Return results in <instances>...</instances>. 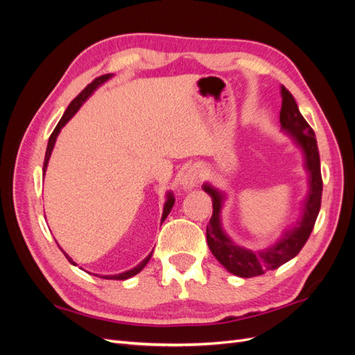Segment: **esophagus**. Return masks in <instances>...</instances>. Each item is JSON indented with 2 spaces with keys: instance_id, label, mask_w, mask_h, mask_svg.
<instances>
[{
  "instance_id": "obj_1",
  "label": "esophagus",
  "mask_w": 355,
  "mask_h": 355,
  "mask_svg": "<svg viewBox=\"0 0 355 355\" xmlns=\"http://www.w3.org/2000/svg\"><path fill=\"white\" fill-rule=\"evenodd\" d=\"M200 171L201 170H200L198 166H192V167L185 168L184 171H182V175H180V185L184 187L185 189H192V188H194L200 182V178H201Z\"/></svg>"
}]
</instances>
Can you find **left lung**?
Returning <instances> with one entry per match:
<instances>
[{
  "label": "left lung",
  "instance_id": "1",
  "mask_svg": "<svg viewBox=\"0 0 355 355\" xmlns=\"http://www.w3.org/2000/svg\"><path fill=\"white\" fill-rule=\"evenodd\" d=\"M282 111L280 124L287 135L295 139V142L302 148L305 154V168L309 171V191L304 202L302 218L295 227L284 232L283 239L277 241L270 249L253 252L234 244L220 227V210L225 196L209 184H204L202 189L207 192L213 201V213L207 225V244L213 256L235 275L250 278L262 275L266 271L277 270L283 263L302 250L306 240L315 225L320 206L321 192H323V179L320 170V154L314 130L299 112L297 103L284 85H282Z\"/></svg>",
  "mask_w": 355,
  "mask_h": 355
}]
</instances>
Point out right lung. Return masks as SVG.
I'll list each match as a JSON object with an SVG mask.
<instances>
[{
    "instance_id": "1",
    "label": "right lung",
    "mask_w": 355,
    "mask_h": 355,
    "mask_svg": "<svg viewBox=\"0 0 355 355\" xmlns=\"http://www.w3.org/2000/svg\"><path fill=\"white\" fill-rule=\"evenodd\" d=\"M112 77V73H106V75H101V77H98V78H94L87 87H85L77 98H75L71 103H69V106H68V110L65 111V114L62 115V118H60V121L58 123V125H56V128L55 130H53V133L50 135V139H49V144H47V151H46V158H44V166H42V171H44L46 173V168H47V163H49V159H50V155H51V151H53V146H55V142H56V137H58V135H59V132H60V128L65 125L71 118L73 116V114L77 112L78 110H80V106L85 102V99L89 98V96L99 87L101 84H103L106 80H110ZM173 204H175V198H173V196L170 194H167V201H166V204H164V211H163V218H161V222H164V219L167 218V214L170 213V210H171V207H173ZM63 252V250H62ZM63 254L67 256V259L72 263V265H75L73 263V261L71 259V257L63 252ZM153 254V253H151ZM151 254L149 256H146L145 259L139 263L137 266H135L133 270H128V271H125V272H121V274H116V275H102V278H105V280H127V278H130V277H133V275H136L137 272H141L144 268H145V265L148 263V261L151 259Z\"/></svg>"
}]
</instances>
